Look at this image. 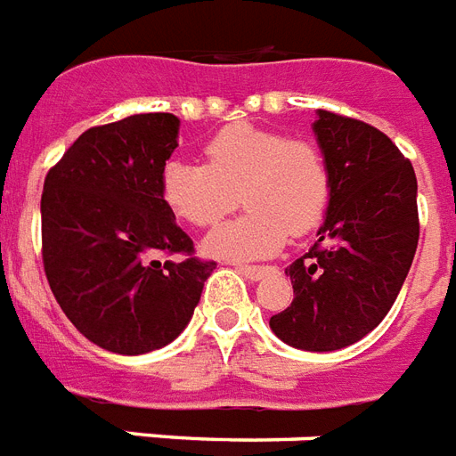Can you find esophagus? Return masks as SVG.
<instances>
[{"instance_id":"obj_1","label":"esophagus","mask_w":456,"mask_h":456,"mask_svg":"<svg viewBox=\"0 0 456 456\" xmlns=\"http://www.w3.org/2000/svg\"><path fill=\"white\" fill-rule=\"evenodd\" d=\"M238 271L245 275V278L249 280H261L264 275H268V273H273L275 268L273 265H238Z\"/></svg>"}]
</instances>
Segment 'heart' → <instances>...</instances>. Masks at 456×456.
<instances>
[{
	"instance_id": "obj_1",
	"label": "heart",
	"mask_w": 456,
	"mask_h": 456,
	"mask_svg": "<svg viewBox=\"0 0 456 456\" xmlns=\"http://www.w3.org/2000/svg\"><path fill=\"white\" fill-rule=\"evenodd\" d=\"M205 165L171 159L159 174V198L176 218L211 228L240 202L247 211L207 240L224 258L268 256L325 216L330 167L308 138L251 125L224 126L202 148Z\"/></svg>"
}]
</instances>
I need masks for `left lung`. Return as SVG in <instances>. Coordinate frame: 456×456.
Returning a JSON list of instances; mask_svg holds the SVG:
<instances>
[{
    "instance_id": "8db88e82",
    "label": "left lung",
    "mask_w": 456,
    "mask_h": 456,
    "mask_svg": "<svg viewBox=\"0 0 456 456\" xmlns=\"http://www.w3.org/2000/svg\"><path fill=\"white\" fill-rule=\"evenodd\" d=\"M330 167L320 240L285 273L294 298L271 330L301 351H338L391 311L419 242L412 162L377 126L318 110L313 125Z\"/></svg>"
}]
</instances>
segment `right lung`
<instances>
[{
    "instance_id": "1",
    "label": "right lung",
    "mask_w": 456,
    "mask_h": 456,
    "mask_svg": "<svg viewBox=\"0 0 456 456\" xmlns=\"http://www.w3.org/2000/svg\"><path fill=\"white\" fill-rule=\"evenodd\" d=\"M176 134L169 112L91 126L44 178L42 261L51 291L84 337L119 355L174 341L216 268L195 256L159 198Z\"/></svg>"
}]
</instances>
